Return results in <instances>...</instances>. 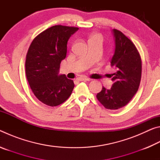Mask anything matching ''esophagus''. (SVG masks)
<instances>
[{
  "label": "esophagus",
  "instance_id": "1",
  "mask_svg": "<svg viewBox=\"0 0 160 160\" xmlns=\"http://www.w3.org/2000/svg\"><path fill=\"white\" fill-rule=\"evenodd\" d=\"M78 80L79 81H89L90 80V79L88 78H85V77H80L78 78Z\"/></svg>",
  "mask_w": 160,
  "mask_h": 160
}]
</instances>
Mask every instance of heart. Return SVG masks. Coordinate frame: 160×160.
Listing matches in <instances>:
<instances>
[{"instance_id":"heart-1","label":"heart","mask_w":160,"mask_h":160,"mask_svg":"<svg viewBox=\"0 0 160 160\" xmlns=\"http://www.w3.org/2000/svg\"><path fill=\"white\" fill-rule=\"evenodd\" d=\"M92 38H100V39H102V37L100 35H98V34H96V35H94V36L92 37Z\"/></svg>"}]
</instances>
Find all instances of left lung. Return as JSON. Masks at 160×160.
<instances>
[{
  "mask_svg": "<svg viewBox=\"0 0 160 160\" xmlns=\"http://www.w3.org/2000/svg\"><path fill=\"white\" fill-rule=\"evenodd\" d=\"M115 39L114 54L111 66L116 70L112 74L113 82L111 89L102 87L97 98L106 109L122 108L131 101L138 90L142 74V62L135 44L117 29H113Z\"/></svg>",
  "mask_w": 160,
  "mask_h": 160,
  "instance_id": "left-lung-1",
  "label": "left lung"
}]
</instances>
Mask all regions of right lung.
Segmentation results:
<instances>
[{
  "label": "right lung",
  "mask_w": 160,
  "mask_h": 160,
  "mask_svg": "<svg viewBox=\"0 0 160 160\" xmlns=\"http://www.w3.org/2000/svg\"><path fill=\"white\" fill-rule=\"evenodd\" d=\"M78 29L51 27L37 35L28 49L27 79L37 98L48 106L56 107L66 101L74 88L73 80L58 72L61 61L66 58L68 41Z\"/></svg>",
  "instance_id": "right-lung-1"
}]
</instances>
